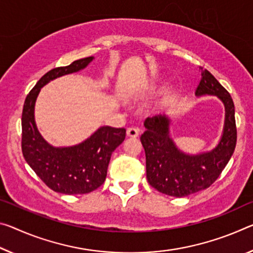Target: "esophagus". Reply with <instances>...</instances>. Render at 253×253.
<instances>
[{
  "label": "esophagus",
  "mask_w": 253,
  "mask_h": 253,
  "mask_svg": "<svg viewBox=\"0 0 253 253\" xmlns=\"http://www.w3.org/2000/svg\"><path fill=\"white\" fill-rule=\"evenodd\" d=\"M139 134V129L137 127H129L127 128V135L130 137H137Z\"/></svg>",
  "instance_id": "34e87169"
}]
</instances>
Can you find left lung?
Returning <instances> with one entry per match:
<instances>
[{"label":"left lung","instance_id":"obj_1","mask_svg":"<svg viewBox=\"0 0 253 253\" xmlns=\"http://www.w3.org/2000/svg\"><path fill=\"white\" fill-rule=\"evenodd\" d=\"M199 69L202 80L196 95H216L225 107V124L218 145L207 153H183L171 139L170 120L164 115L146 118L144 123L146 130L141 136L148 183L162 194L173 197H186L211 187L230 161L236 145L233 100L211 72Z\"/></svg>","mask_w":253,"mask_h":253}]
</instances>
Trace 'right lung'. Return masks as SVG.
<instances>
[{"label":"right lung","instance_id":"right-lung-1","mask_svg":"<svg viewBox=\"0 0 253 253\" xmlns=\"http://www.w3.org/2000/svg\"><path fill=\"white\" fill-rule=\"evenodd\" d=\"M92 59L90 56L47 72L29 92L23 105V158L47 187L65 195L89 194L101 186L107 177L112 152L126 136L125 128L102 126L78 145L54 147L39 134L34 112L40 89L51 80L85 69Z\"/></svg>","mask_w":253,"mask_h":253}]
</instances>
